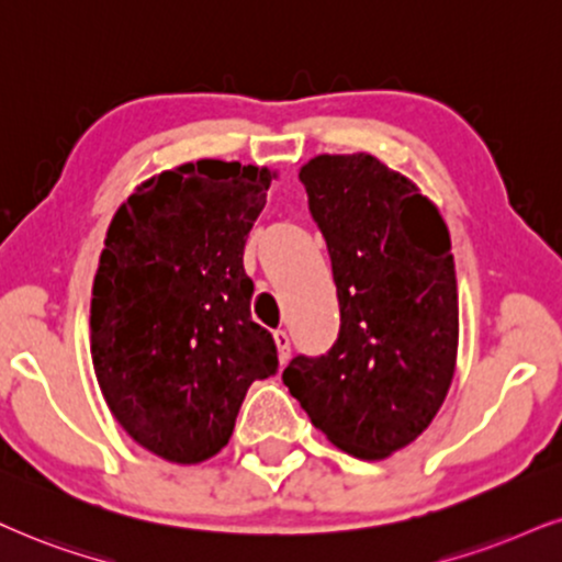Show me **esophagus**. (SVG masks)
<instances>
[{"label": "esophagus", "instance_id": "obj_1", "mask_svg": "<svg viewBox=\"0 0 562 562\" xmlns=\"http://www.w3.org/2000/svg\"><path fill=\"white\" fill-rule=\"evenodd\" d=\"M273 338H276V346H279L281 364H286L289 357H292V341H289V334H286V330H276Z\"/></svg>", "mask_w": 562, "mask_h": 562}]
</instances>
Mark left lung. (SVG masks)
Segmentation results:
<instances>
[{
  "label": "left lung",
  "mask_w": 562,
  "mask_h": 562,
  "mask_svg": "<svg viewBox=\"0 0 562 562\" xmlns=\"http://www.w3.org/2000/svg\"><path fill=\"white\" fill-rule=\"evenodd\" d=\"M341 310L321 357L296 355L283 385L328 440L375 461L417 440L446 401L459 349L450 234L417 187L370 154L302 166Z\"/></svg>",
  "instance_id": "left-lung-1"
}]
</instances>
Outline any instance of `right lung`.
<instances>
[{"mask_svg":"<svg viewBox=\"0 0 562 562\" xmlns=\"http://www.w3.org/2000/svg\"><path fill=\"white\" fill-rule=\"evenodd\" d=\"M270 171L184 164L137 187L106 232L90 300V355L124 432L175 463L216 456L255 380L279 372L249 315L245 241Z\"/></svg>","mask_w":562,"mask_h":562,"instance_id":"add662e5","label":"right lung"}]
</instances>
